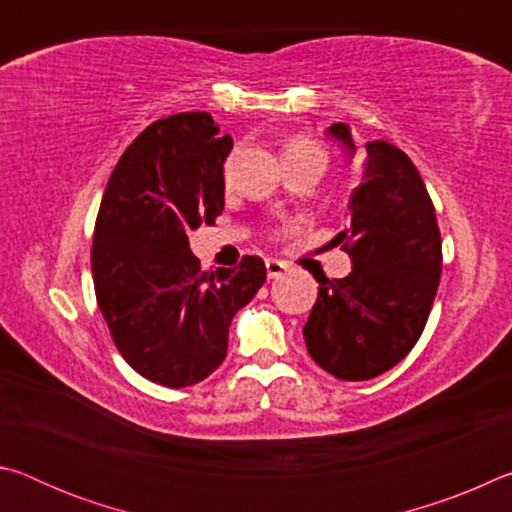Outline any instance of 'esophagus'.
<instances>
[{"label": "esophagus", "mask_w": 512, "mask_h": 512, "mask_svg": "<svg viewBox=\"0 0 512 512\" xmlns=\"http://www.w3.org/2000/svg\"><path fill=\"white\" fill-rule=\"evenodd\" d=\"M284 271H287V264L282 262V259H266V273L271 280H277V277H282Z\"/></svg>", "instance_id": "obj_1"}]
</instances>
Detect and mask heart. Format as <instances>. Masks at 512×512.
Wrapping results in <instances>:
<instances>
[{
	"label": "heart",
	"mask_w": 512,
	"mask_h": 512,
	"mask_svg": "<svg viewBox=\"0 0 512 512\" xmlns=\"http://www.w3.org/2000/svg\"><path fill=\"white\" fill-rule=\"evenodd\" d=\"M305 146H316L314 142H309V140H293L289 146H287V149H305ZM316 149H318V146H316ZM291 230V228H289Z\"/></svg>",
	"instance_id": "1"
}]
</instances>
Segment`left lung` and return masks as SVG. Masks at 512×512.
Returning a JSON list of instances; mask_svg holds the SVG:
<instances>
[{"label":"left lung","mask_w":512,"mask_h":512,"mask_svg":"<svg viewBox=\"0 0 512 512\" xmlns=\"http://www.w3.org/2000/svg\"><path fill=\"white\" fill-rule=\"evenodd\" d=\"M329 135L354 153L350 128ZM352 259L341 280L320 277L318 300L302 327L320 368L345 381L391 370L418 343L443 271V239L431 196L409 155L375 140L350 196V216L334 237Z\"/></svg>","instance_id":"obj_1"}]
</instances>
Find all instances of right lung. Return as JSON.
<instances>
[{
    "instance_id": "1",
    "label": "right lung",
    "mask_w": 512,
    "mask_h": 512,
    "mask_svg": "<svg viewBox=\"0 0 512 512\" xmlns=\"http://www.w3.org/2000/svg\"><path fill=\"white\" fill-rule=\"evenodd\" d=\"M210 112L153 121L121 155L92 239V280L112 341L128 366L167 388L198 384L221 366L228 327L266 280L262 257L203 271L189 230L223 212V162Z\"/></svg>"
}]
</instances>
